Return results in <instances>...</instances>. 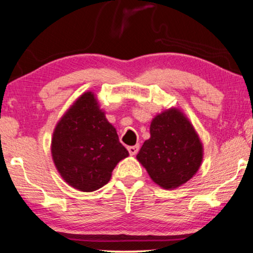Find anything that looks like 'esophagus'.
<instances>
[{
    "label": "esophagus",
    "instance_id": "obj_1",
    "mask_svg": "<svg viewBox=\"0 0 253 253\" xmlns=\"http://www.w3.org/2000/svg\"><path fill=\"white\" fill-rule=\"evenodd\" d=\"M127 151H129V154L131 156H134L138 154L139 151V144H135V146H131V147H127Z\"/></svg>",
    "mask_w": 253,
    "mask_h": 253
}]
</instances>
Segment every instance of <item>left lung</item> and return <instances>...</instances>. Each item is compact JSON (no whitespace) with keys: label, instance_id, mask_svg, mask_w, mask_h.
<instances>
[{"label":"left lung","instance_id":"8db88e82","mask_svg":"<svg viewBox=\"0 0 253 253\" xmlns=\"http://www.w3.org/2000/svg\"><path fill=\"white\" fill-rule=\"evenodd\" d=\"M136 159L157 185L173 189L200 169L203 144L183 112L172 107L152 119L150 139L143 142Z\"/></svg>","mask_w":253,"mask_h":253}]
</instances>
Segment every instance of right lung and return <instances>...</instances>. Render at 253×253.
I'll use <instances>...</instances> for the list:
<instances>
[{
  "label": "right lung",
  "mask_w": 253,
  "mask_h": 253,
  "mask_svg": "<svg viewBox=\"0 0 253 253\" xmlns=\"http://www.w3.org/2000/svg\"><path fill=\"white\" fill-rule=\"evenodd\" d=\"M51 155L66 183L81 192H94L109 183L115 166L129 152L94 93L86 92L57 123Z\"/></svg>",
  "instance_id": "add662e5"
}]
</instances>
